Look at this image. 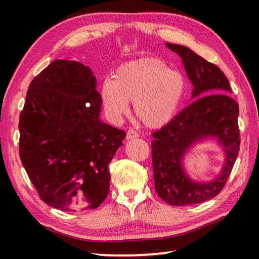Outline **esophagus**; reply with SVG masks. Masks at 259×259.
<instances>
[{"mask_svg":"<svg viewBox=\"0 0 259 259\" xmlns=\"http://www.w3.org/2000/svg\"><path fill=\"white\" fill-rule=\"evenodd\" d=\"M138 137H139V135L137 134L134 129H129V130H128V133H126V137H125V138L128 139V140H130V139L138 138Z\"/></svg>","mask_w":259,"mask_h":259,"instance_id":"esophagus-1","label":"esophagus"}]
</instances>
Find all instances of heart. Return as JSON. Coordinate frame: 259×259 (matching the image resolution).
<instances>
[{
    "mask_svg": "<svg viewBox=\"0 0 259 259\" xmlns=\"http://www.w3.org/2000/svg\"><path fill=\"white\" fill-rule=\"evenodd\" d=\"M187 81L162 60L147 58L126 62L115 70L113 79L103 81L100 97L110 119L128 112L129 102L142 123L161 128L171 121L183 103Z\"/></svg>",
    "mask_w": 259,
    "mask_h": 259,
    "instance_id": "b5f03b06",
    "label": "heart"
}]
</instances>
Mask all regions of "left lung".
Instances as JSON below:
<instances>
[{"instance_id":"8db88e82","label":"left lung","mask_w":259,"mask_h":259,"mask_svg":"<svg viewBox=\"0 0 259 259\" xmlns=\"http://www.w3.org/2000/svg\"><path fill=\"white\" fill-rule=\"evenodd\" d=\"M166 46L183 60L194 89L189 106L152 134L155 189L169 205H195L216 197L227 183L239 151V108L228 95L232 92L229 81L217 65L189 48L172 43ZM207 138L217 139L227 157L216 180L199 183L186 175L182 161L190 147Z\"/></svg>"}]
</instances>
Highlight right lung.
Instances as JSON below:
<instances>
[{
	"instance_id": "add662e5",
	"label": "right lung",
	"mask_w": 259,
	"mask_h": 259,
	"mask_svg": "<svg viewBox=\"0 0 259 259\" xmlns=\"http://www.w3.org/2000/svg\"><path fill=\"white\" fill-rule=\"evenodd\" d=\"M101 97L89 67L54 60L29 85L20 114V158L47 205L95 209L109 194L108 166L125 137L100 119Z\"/></svg>"
}]
</instances>
